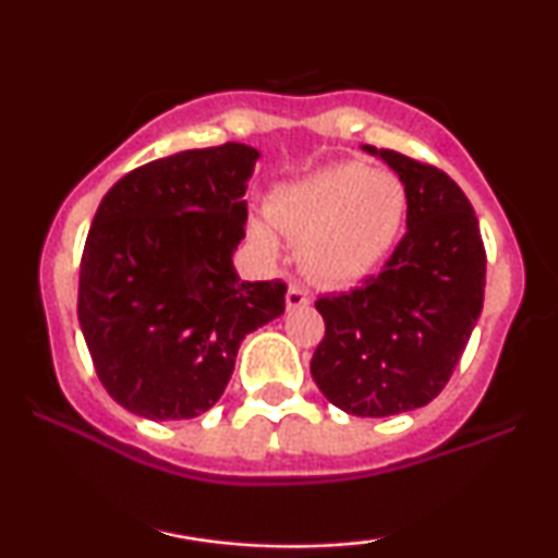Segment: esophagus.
<instances>
[{
	"label": "esophagus",
	"mask_w": 558,
	"mask_h": 558,
	"mask_svg": "<svg viewBox=\"0 0 558 558\" xmlns=\"http://www.w3.org/2000/svg\"><path fill=\"white\" fill-rule=\"evenodd\" d=\"M310 301H312V296H310V291H306V288H301L296 283L288 288V293H286L288 310H299V306H306Z\"/></svg>",
	"instance_id": "obj_1"
}]
</instances>
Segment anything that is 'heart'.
Masks as SVG:
<instances>
[{
  "label": "heart",
  "mask_w": 558,
  "mask_h": 558,
  "mask_svg": "<svg viewBox=\"0 0 558 558\" xmlns=\"http://www.w3.org/2000/svg\"><path fill=\"white\" fill-rule=\"evenodd\" d=\"M407 194L399 178L364 165H332L278 189L267 217L299 243V262L325 286L354 283L388 254L399 235ZM254 243L278 254V239L265 226L252 228Z\"/></svg>",
  "instance_id": "b5f03b06"
}]
</instances>
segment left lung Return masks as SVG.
<instances>
[{"instance_id": "left-lung-1", "label": "left lung", "mask_w": 558, "mask_h": 558, "mask_svg": "<svg viewBox=\"0 0 558 558\" xmlns=\"http://www.w3.org/2000/svg\"><path fill=\"white\" fill-rule=\"evenodd\" d=\"M399 172L407 233L360 288L319 296L325 336L312 377L332 407L390 417L430 403L470 341L485 293V246L470 198L444 170L364 146Z\"/></svg>"}]
</instances>
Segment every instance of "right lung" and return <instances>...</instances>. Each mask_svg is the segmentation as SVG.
Segmentation results:
<instances>
[{
  "label": "right lung",
  "mask_w": 558,
  "mask_h": 558,
  "mask_svg": "<svg viewBox=\"0 0 558 558\" xmlns=\"http://www.w3.org/2000/svg\"><path fill=\"white\" fill-rule=\"evenodd\" d=\"M246 144L178 151L107 191L81 257L78 319L101 386L146 420L215 407L243 338L286 312V283L241 280Z\"/></svg>",
  "instance_id": "obj_1"
}]
</instances>
